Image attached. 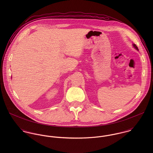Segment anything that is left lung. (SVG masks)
I'll use <instances>...</instances> for the list:
<instances>
[{
	"label": "left lung",
	"mask_w": 153,
	"mask_h": 153,
	"mask_svg": "<svg viewBox=\"0 0 153 153\" xmlns=\"http://www.w3.org/2000/svg\"><path fill=\"white\" fill-rule=\"evenodd\" d=\"M133 46H134V47L137 50H138V47L136 46L135 44H133Z\"/></svg>",
	"instance_id": "8db88e82"
}]
</instances>
